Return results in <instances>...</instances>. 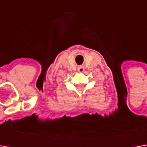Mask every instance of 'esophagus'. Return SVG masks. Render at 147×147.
Wrapping results in <instances>:
<instances>
[{
	"label": "esophagus",
	"mask_w": 147,
	"mask_h": 147,
	"mask_svg": "<svg viewBox=\"0 0 147 147\" xmlns=\"http://www.w3.org/2000/svg\"><path fill=\"white\" fill-rule=\"evenodd\" d=\"M78 72H80V73L83 72V71H84V66H82V65L79 66V67L78 68Z\"/></svg>",
	"instance_id": "obj_1"
}]
</instances>
